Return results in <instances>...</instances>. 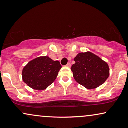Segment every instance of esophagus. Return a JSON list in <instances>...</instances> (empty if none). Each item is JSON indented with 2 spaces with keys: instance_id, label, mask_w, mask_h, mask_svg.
I'll list each match as a JSON object with an SVG mask.
<instances>
[{
  "instance_id": "esophagus-1",
  "label": "esophagus",
  "mask_w": 128,
  "mask_h": 128,
  "mask_svg": "<svg viewBox=\"0 0 128 128\" xmlns=\"http://www.w3.org/2000/svg\"><path fill=\"white\" fill-rule=\"evenodd\" d=\"M66 66H68V67L70 68V66H71V65H70V63H68L67 64H66Z\"/></svg>"
}]
</instances>
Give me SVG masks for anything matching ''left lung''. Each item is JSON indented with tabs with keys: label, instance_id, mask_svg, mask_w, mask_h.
<instances>
[{
	"label": "left lung",
	"instance_id": "1",
	"mask_svg": "<svg viewBox=\"0 0 128 128\" xmlns=\"http://www.w3.org/2000/svg\"><path fill=\"white\" fill-rule=\"evenodd\" d=\"M71 67L74 78L88 89L98 87L109 76L108 64L90 52L78 53Z\"/></svg>",
	"mask_w": 128,
	"mask_h": 128
}]
</instances>
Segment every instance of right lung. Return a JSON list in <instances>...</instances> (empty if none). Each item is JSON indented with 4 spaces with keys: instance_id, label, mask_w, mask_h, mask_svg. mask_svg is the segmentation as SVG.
Returning a JSON list of instances; mask_svg holds the SVG:
<instances>
[{
    "instance_id": "1",
    "label": "right lung",
    "mask_w": 128,
    "mask_h": 128,
    "mask_svg": "<svg viewBox=\"0 0 128 128\" xmlns=\"http://www.w3.org/2000/svg\"><path fill=\"white\" fill-rule=\"evenodd\" d=\"M62 66L48 56H40L30 61L22 72V80L30 87L43 90L54 82Z\"/></svg>"
}]
</instances>
